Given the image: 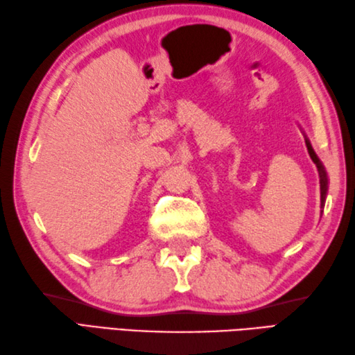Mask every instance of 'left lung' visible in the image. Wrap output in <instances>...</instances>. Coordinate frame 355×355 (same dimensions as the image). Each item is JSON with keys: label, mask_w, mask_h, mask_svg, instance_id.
I'll return each mask as SVG.
<instances>
[{"label": "left lung", "mask_w": 355, "mask_h": 355, "mask_svg": "<svg viewBox=\"0 0 355 355\" xmlns=\"http://www.w3.org/2000/svg\"><path fill=\"white\" fill-rule=\"evenodd\" d=\"M306 147H308V153H309L311 159H313V162L315 164L317 170H319V178H320V194H322V207H323L324 196H327V188H328V179H327V173H324V170H323V165L320 164L319 157H317V155L314 153V150H313V147H311L309 141H306Z\"/></svg>", "instance_id": "1"}]
</instances>
